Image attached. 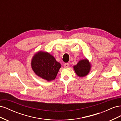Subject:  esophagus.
Wrapping results in <instances>:
<instances>
[{"label": "esophagus", "mask_w": 121, "mask_h": 121, "mask_svg": "<svg viewBox=\"0 0 121 121\" xmlns=\"http://www.w3.org/2000/svg\"><path fill=\"white\" fill-rule=\"evenodd\" d=\"M69 66V64L68 63H65L64 64V67L65 68H68Z\"/></svg>", "instance_id": "obj_1"}]
</instances>
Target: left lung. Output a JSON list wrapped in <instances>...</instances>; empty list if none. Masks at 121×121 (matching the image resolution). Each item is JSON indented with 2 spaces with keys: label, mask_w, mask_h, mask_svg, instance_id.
<instances>
[{
  "label": "left lung",
  "mask_w": 121,
  "mask_h": 121,
  "mask_svg": "<svg viewBox=\"0 0 121 121\" xmlns=\"http://www.w3.org/2000/svg\"><path fill=\"white\" fill-rule=\"evenodd\" d=\"M73 68L77 75L79 77H84L89 74L91 69V65L88 60L84 58L80 60Z\"/></svg>",
  "instance_id": "1"
}]
</instances>
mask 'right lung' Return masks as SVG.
<instances>
[{"label":"right lung","instance_id":"right-lung-1","mask_svg":"<svg viewBox=\"0 0 121 121\" xmlns=\"http://www.w3.org/2000/svg\"><path fill=\"white\" fill-rule=\"evenodd\" d=\"M31 65L36 75L47 81H52L56 79L61 68L60 64L53 56L42 51H39L34 55Z\"/></svg>","mask_w":121,"mask_h":121}]
</instances>
